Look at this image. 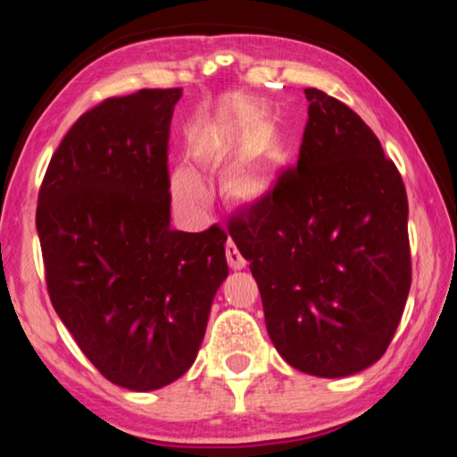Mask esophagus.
I'll return each instance as SVG.
<instances>
[{"label": "esophagus", "mask_w": 457, "mask_h": 457, "mask_svg": "<svg viewBox=\"0 0 457 457\" xmlns=\"http://www.w3.org/2000/svg\"><path fill=\"white\" fill-rule=\"evenodd\" d=\"M226 256H228V264L231 270H244L245 268V258L239 253L237 245L234 244V239H228V245H226Z\"/></svg>", "instance_id": "1"}]
</instances>
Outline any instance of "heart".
Masks as SVG:
<instances>
[{"instance_id": "1", "label": "heart", "mask_w": 457, "mask_h": 457, "mask_svg": "<svg viewBox=\"0 0 457 457\" xmlns=\"http://www.w3.org/2000/svg\"><path fill=\"white\" fill-rule=\"evenodd\" d=\"M231 149L223 137L215 130H201L191 138V154L197 163L205 167H215L229 157ZM286 167V153L280 146H268L266 151L237 157L223 167L220 177L221 195L231 205L242 210H258L268 205L280 189V177ZM171 197L177 210L201 218L210 205V191L197 171L181 165L171 173Z\"/></svg>"}]
</instances>
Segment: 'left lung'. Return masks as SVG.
<instances>
[{
  "label": "left lung",
  "instance_id": "obj_1",
  "mask_svg": "<svg viewBox=\"0 0 457 457\" xmlns=\"http://www.w3.org/2000/svg\"><path fill=\"white\" fill-rule=\"evenodd\" d=\"M298 167L268 205L229 223L256 278L268 335L303 373L337 378L383 357L407 303V193L357 112L304 90Z\"/></svg>",
  "mask_w": 457,
  "mask_h": 457
}]
</instances>
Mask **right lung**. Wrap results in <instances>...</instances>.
Instances as JSON below:
<instances>
[{"label":"right lung","instance_id":"right-lung-1","mask_svg":"<svg viewBox=\"0 0 457 457\" xmlns=\"http://www.w3.org/2000/svg\"><path fill=\"white\" fill-rule=\"evenodd\" d=\"M181 88L108 98L62 138L37 197L50 300L108 381L185 375L226 280L228 234L171 228L167 141Z\"/></svg>","mask_w":457,"mask_h":457}]
</instances>
